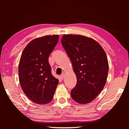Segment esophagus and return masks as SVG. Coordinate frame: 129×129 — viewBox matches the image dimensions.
I'll list each match as a JSON object with an SVG mask.
<instances>
[{
	"label": "esophagus",
	"mask_w": 129,
	"mask_h": 129,
	"mask_svg": "<svg viewBox=\"0 0 129 129\" xmlns=\"http://www.w3.org/2000/svg\"><path fill=\"white\" fill-rule=\"evenodd\" d=\"M64 77H65V74L64 73H62V74L60 75V78H61V79H63L64 78Z\"/></svg>",
	"instance_id": "1"
}]
</instances>
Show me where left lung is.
I'll return each instance as SVG.
<instances>
[{"instance_id":"1","label":"left lung","mask_w":129,"mask_h":129,"mask_svg":"<svg viewBox=\"0 0 129 129\" xmlns=\"http://www.w3.org/2000/svg\"><path fill=\"white\" fill-rule=\"evenodd\" d=\"M61 44L72 61L77 83L71 91L76 102L94 100L105 86L109 71L107 56L96 41L80 35H64Z\"/></svg>"}]
</instances>
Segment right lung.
Returning <instances> with one entry per match:
<instances>
[{"mask_svg":"<svg viewBox=\"0 0 129 129\" xmlns=\"http://www.w3.org/2000/svg\"><path fill=\"white\" fill-rule=\"evenodd\" d=\"M58 35L36 38L26 45L19 61V79L25 94L35 103L53 100L59 80L51 74L48 58L59 40Z\"/></svg>","mask_w":129,"mask_h":129,"instance_id":"right-lung-1","label":"right lung"}]
</instances>
